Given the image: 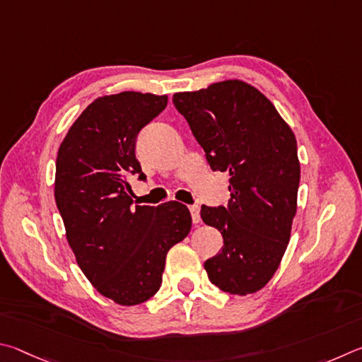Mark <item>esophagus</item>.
<instances>
[{
	"label": "esophagus",
	"mask_w": 362,
	"mask_h": 362,
	"mask_svg": "<svg viewBox=\"0 0 362 362\" xmlns=\"http://www.w3.org/2000/svg\"><path fill=\"white\" fill-rule=\"evenodd\" d=\"M189 211H191L192 223L199 224L200 223V208L197 205H192V206H189Z\"/></svg>",
	"instance_id": "esophagus-1"
}]
</instances>
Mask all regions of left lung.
Here are the masks:
<instances>
[{
    "instance_id": "left-lung-1",
    "label": "left lung",
    "mask_w": 362,
    "mask_h": 362,
    "mask_svg": "<svg viewBox=\"0 0 362 362\" xmlns=\"http://www.w3.org/2000/svg\"><path fill=\"white\" fill-rule=\"evenodd\" d=\"M173 105L210 168L229 173L227 206L200 210L224 240L205 261L208 278L224 293H256L274 276L289 243L300 182L294 133L275 106L242 81L175 93Z\"/></svg>"
}]
</instances>
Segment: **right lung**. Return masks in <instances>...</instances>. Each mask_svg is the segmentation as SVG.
Listing matches in <instances>:
<instances>
[{
    "label": "right lung",
    "instance_id": "add662e5",
    "mask_svg": "<svg viewBox=\"0 0 362 362\" xmlns=\"http://www.w3.org/2000/svg\"><path fill=\"white\" fill-rule=\"evenodd\" d=\"M167 101V95L141 92L95 100L57 156L55 202L68 243L88 281L120 305H138L157 293L167 252L191 230L186 205L133 206L127 181H146L136 138Z\"/></svg>",
    "mask_w": 362,
    "mask_h": 362
}]
</instances>
